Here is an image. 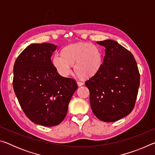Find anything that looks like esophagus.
Wrapping results in <instances>:
<instances>
[{
	"mask_svg": "<svg viewBox=\"0 0 155 155\" xmlns=\"http://www.w3.org/2000/svg\"><path fill=\"white\" fill-rule=\"evenodd\" d=\"M77 85H78V86H79V87H81V86H82L83 85V83L82 82V81H77Z\"/></svg>",
	"mask_w": 155,
	"mask_h": 155,
	"instance_id": "34e87169",
	"label": "esophagus"
}]
</instances>
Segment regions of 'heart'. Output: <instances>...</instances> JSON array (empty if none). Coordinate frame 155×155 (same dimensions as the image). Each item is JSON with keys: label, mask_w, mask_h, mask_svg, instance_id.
<instances>
[{"label": "heart", "mask_w": 155, "mask_h": 155, "mask_svg": "<svg viewBox=\"0 0 155 155\" xmlns=\"http://www.w3.org/2000/svg\"><path fill=\"white\" fill-rule=\"evenodd\" d=\"M52 63L57 72L62 77H68L72 72L74 64L76 73L83 78L95 74L103 64L101 49L94 44L86 42L72 44L64 47L62 54H54Z\"/></svg>", "instance_id": "b5f03b06"}]
</instances>
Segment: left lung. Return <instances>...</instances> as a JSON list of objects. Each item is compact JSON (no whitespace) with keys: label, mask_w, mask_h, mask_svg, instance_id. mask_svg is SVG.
<instances>
[{"label":"left lung","mask_w":155,"mask_h":155,"mask_svg":"<svg viewBox=\"0 0 155 155\" xmlns=\"http://www.w3.org/2000/svg\"><path fill=\"white\" fill-rule=\"evenodd\" d=\"M105 48L101 68L85 82L91 108L103 122L117 121L134 108L140 87V73L134 57L117 41H97Z\"/></svg>","instance_id":"1"}]
</instances>
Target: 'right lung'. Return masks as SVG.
<instances>
[{
    "label": "right lung",
    "mask_w": 155,
    "mask_h": 155,
    "mask_svg": "<svg viewBox=\"0 0 155 155\" xmlns=\"http://www.w3.org/2000/svg\"><path fill=\"white\" fill-rule=\"evenodd\" d=\"M57 46L32 44L18 57L14 66V92L28 119L44 127L58 125L67 114L77 90L76 81L59 74L51 57Z\"/></svg>",
    "instance_id": "add662e5"
}]
</instances>
